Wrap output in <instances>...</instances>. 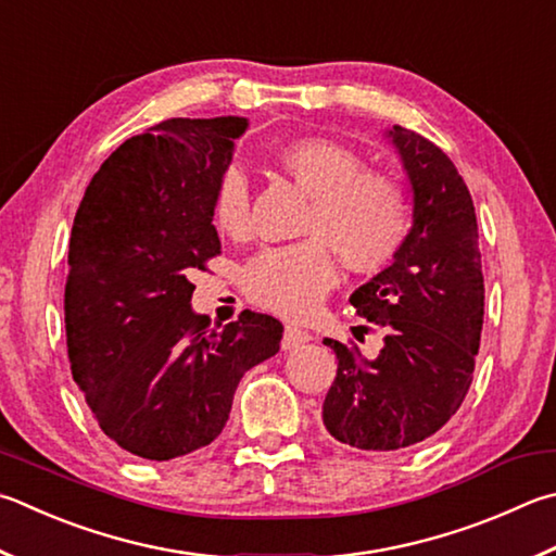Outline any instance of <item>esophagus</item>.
I'll return each mask as SVG.
<instances>
[{
	"label": "esophagus",
	"mask_w": 556,
	"mask_h": 556,
	"mask_svg": "<svg viewBox=\"0 0 556 556\" xmlns=\"http://www.w3.org/2000/svg\"><path fill=\"white\" fill-rule=\"evenodd\" d=\"M308 340H311V332L301 330L296 326H287L285 328V336H281V348H285V350H299V348H304Z\"/></svg>",
	"instance_id": "34e87169"
}]
</instances>
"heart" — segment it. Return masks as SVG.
Listing matches in <instances>:
<instances>
[{
  "label": "heart",
  "instance_id": "heart-1",
  "mask_svg": "<svg viewBox=\"0 0 556 556\" xmlns=\"http://www.w3.org/2000/svg\"><path fill=\"white\" fill-rule=\"evenodd\" d=\"M277 163L313 199L304 220L308 240L257 252L243 269V289L252 304L301 318L336 285L329 248L362 275L389 267L408 240L410 206L399 179L367 169L365 160L338 140H291L277 153ZM211 218L224 236L248 238L250 191L238 167L220 175Z\"/></svg>",
  "mask_w": 556,
  "mask_h": 556
}]
</instances>
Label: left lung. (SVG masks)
Segmentation results:
<instances>
[{
  "mask_svg": "<svg viewBox=\"0 0 556 556\" xmlns=\"http://www.w3.org/2000/svg\"><path fill=\"white\" fill-rule=\"evenodd\" d=\"M413 191V226L396 260L350 296L383 330L365 359L326 338L338 375L323 426L342 445L391 452L418 445L457 413L471 387L483 326V275L473 201L457 167L416 130H387Z\"/></svg>",
  "mask_w": 556,
  "mask_h": 556,
  "instance_id": "1",
  "label": "left lung"
}]
</instances>
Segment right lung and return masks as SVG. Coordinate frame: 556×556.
Segmentation results:
<instances>
[{
  "label": "right lung",
  "instance_id": "right-lung-1",
  "mask_svg": "<svg viewBox=\"0 0 556 556\" xmlns=\"http://www.w3.org/2000/svg\"><path fill=\"white\" fill-rule=\"evenodd\" d=\"M248 118H167L89 181L73 224L65 330L73 379L104 435L143 459L206 447L238 381L279 352L281 323L243 311L208 330L189 275L220 252L211 199Z\"/></svg>",
  "mask_w": 556,
  "mask_h": 556
}]
</instances>
